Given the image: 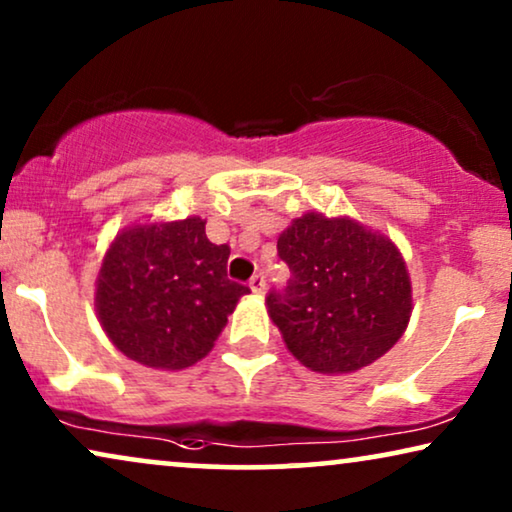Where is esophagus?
I'll list each match as a JSON object with an SVG mask.
<instances>
[{"mask_svg":"<svg viewBox=\"0 0 512 512\" xmlns=\"http://www.w3.org/2000/svg\"><path fill=\"white\" fill-rule=\"evenodd\" d=\"M249 289H251V293H256V296H263V293H265V277L261 275V272L249 279Z\"/></svg>","mask_w":512,"mask_h":512,"instance_id":"esophagus-1","label":"esophagus"}]
</instances>
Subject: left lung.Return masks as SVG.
Returning a JSON list of instances; mask_svg holds the SVG:
<instances>
[{"label": "left lung", "instance_id": "left-lung-1", "mask_svg": "<svg viewBox=\"0 0 512 512\" xmlns=\"http://www.w3.org/2000/svg\"><path fill=\"white\" fill-rule=\"evenodd\" d=\"M291 279L265 298L284 345L305 368L347 375L401 340L412 282L401 249L352 216L307 212L277 240Z\"/></svg>", "mask_w": 512, "mask_h": 512}]
</instances>
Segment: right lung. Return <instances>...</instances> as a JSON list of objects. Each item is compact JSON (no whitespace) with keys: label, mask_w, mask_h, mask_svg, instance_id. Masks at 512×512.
Returning a JSON list of instances; mask_svg holds the SVG:
<instances>
[{"label":"right lung","mask_w":512,"mask_h":512,"mask_svg":"<svg viewBox=\"0 0 512 512\" xmlns=\"http://www.w3.org/2000/svg\"><path fill=\"white\" fill-rule=\"evenodd\" d=\"M205 219L144 221L118 230L95 279L102 331L130 361L184 370L212 352L249 286L230 282L228 244H212Z\"/></svg>","instance_id":"obj_1"}]
</instances>
